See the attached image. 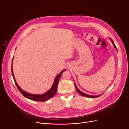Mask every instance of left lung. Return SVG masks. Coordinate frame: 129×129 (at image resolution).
<instances>
[{"label": "left lung", "mask_w": 129, "mask_h": 129, "mask_svg": "<svg viewBox=\"0 0 129 129\" xmlns=\"http://www.w3.org/2000/svg\"><path fill=\"white\" fill-rule=\"evenodd\" d=\"M110 41H111V42H112V44L113 45V46H114V48L116 49V50H117V51H118V50H117V47H116V45H115V44H114V42H113V40L111 39V38H110ZM74 84H75V88H76V90H77V92L80 94V95H82V96H84V97H87V98H97V97H99V96H100L101 94H99V95H97V96H91V95H90V94H86V93H84V92H83L82 91H80L78 88H77V86H76V85L75 84V82H74Z\"/></svg>", "instance_id": "8db88e82"}]
</instances>
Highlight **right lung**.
Returning <instances> with one entry per match:
<instances>
[{"label": "right lung", "mask_w": 129, "mask_h": 129, "mask_svg": "<svg viewBox=\"0 0 129 129\" xmlns=\"http://www.w3.org/2000/svg\"><path fill=\"white\" fill-rule=\"evenodd\" d=\"M13 59V57L12 58L11 65H12ZM65 71H66V70H63L56 76L55 79H54V83L49 90H48L43 94H32V93H30L29 92H27L26 91L22 89L19 86V85H18V84L17 83L16 81V79H15V78L14 76V74H13V72L12 66H11V72H12V77L13 78V79H14L15 83L18 88V90H19V91L23 94V96H24L26 98L32 100H34V101H41V102H43V101H46L47 100H49L50 99H51L54 95H55L56 92V91H57V86H58V82H59V80L60 79V77L61 75H62V73Z\"/></svg>", "instance_id": "obj_1"}]
</instances>
